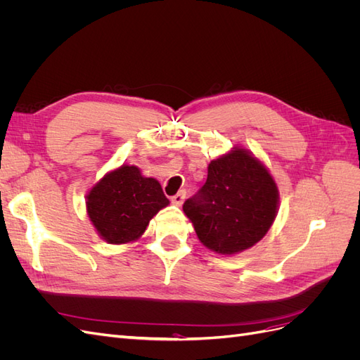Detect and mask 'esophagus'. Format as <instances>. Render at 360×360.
Wrapping results in <instances>:
<instances>
[{
	"mask_svg": "<svg viewBox=\"0 0 360 360\" xmlns=\"http://www.w3.org/2000/svg\"><path fill=\"white\" fill-rule=\"evenodd\" d=\"M184 198H186V192H184V191H180L179 193L174 195V197L171 198V201H172V204L181 205V204L184 202Z\"/></svg>",
	"mask_w": 360,
	"mask_h": 360,
	"instance_id": "1",
	"label": "esophagus"
}]
</instances>
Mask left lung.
<instances>
[{"label": "left lung", "instance_id": "obj_1", "mask_svg": "<svg viewBox=\"0 0 360 360\" xmlns=\"http://www.w3.org/2000/svg\"><path fill=\"white\" fill-rule=\"evenodd\" d=\"M278 209L274 176L242 146L212 160L204 186L183 204L200 242L221 255L243 252L258 243L274 225Z\"/></svg>", "mask_w": 360, "mask_h": 360}]
</instances>
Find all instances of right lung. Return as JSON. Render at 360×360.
<instances>
[{
  "mask_svg": "<svg viewBox=\"0 0 360 360\" xmlns=\"http://www.w3.org/2000/svg\"><path fill=\"white\" fill-rule=\"evenodd\" d=\"M168 204L160 183L127 163L106 172L85 197L86 214L96 233L111 245L136 242L153 216Z\"/></svg>",
  "mask_w": 360,
  "mask_h": 360,
  "instance_id": "add662e5",
  "label": "right lung"
}]
</instances>
